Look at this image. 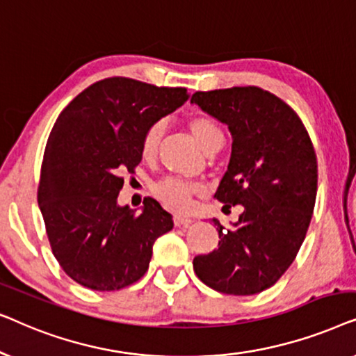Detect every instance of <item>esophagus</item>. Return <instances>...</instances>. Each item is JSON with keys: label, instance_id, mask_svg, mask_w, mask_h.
I'll use <instances>...</instances> for the list:
<instances>
[{"label": "esophagus", "instance_id": "34e87169", "mask_svg": "<svg viewBox=\"0 0 356 356\" xmlns=\"http://www.w3.org/2000/svg\"><path fill=\"white\" fill-rule=\"evenodd\" d=\"M175 227H189L193 223V220L186 216H175L173 217Z\"/></svg>", "mask_w": 356, "mask_h": 356}]
</instances>
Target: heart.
<instances>
[{"label": "heart", "instance_id": "1", "mask_svg": "<svg viewBox=\"0 0 356 356\" xmlns=\"http://www.w3.org/2000/svg\"><path fill=\"white\" fill-rule=\"evenodd\" d=\"M188 128L191 131L193 138L197 140V144L207 154L212 152V150L220 149L223 145V140H225L220 126L212 118H209V116H193L188 121ZM163 133L165 123L162 120L154 121L144 131L143 139H140V154H143L145 160H152L157 155ZM154 193L165 207L172 209V211L183 212L191 206V197L202 193V186L197 183L183 181V179L178 178H165L155 184Z\"/></svg>", "mask_w": 356, "mask_h": 356}]
</instances>
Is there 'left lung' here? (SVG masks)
Segmentation results:
<instances>
[{
    "mask_svg": "<svg viewBox=\"0 0 356 356\" xmlns=\"http://www.w3.org/2000/svg\"><path fill=\"white\" fill-rule=\"evenodd\" d=\"M193 104L228 126L232 157L216 193L243 206L233 228L217 218L218 248L196 256V275L227 295H254L285 274L308 232L318 191V160L300 116L259 87L196 92Z\"/></svg>",
    "mask_w": 356,
    "mask_h": 356,
    "instance_id": "8db88e82",
    "label": "left lung"
}]
</instances>
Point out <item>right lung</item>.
I'll return each instance as SVG.
<instances>
[{
	"instance_id": "right-lung-1",
	"label": "right lung",
	"mask_w": 356,
	"mask_h": 356,
	"mask_svg": "<svg viewBox=\"0 0 356 356\" xmlns=\"http://www.w3.org/2000/svg\"><path fill=\"white\" fill-rule=\"evenodd\" d=\"M184 87L108 77L82 90L58 116L43 154L38 207L61 269L82 286L121 290L149 269L152 246L173 228L152 197L143 212L118 206L123 173L143 160L154 121L188 100Z\"/></svg>"
}]
</instances>
